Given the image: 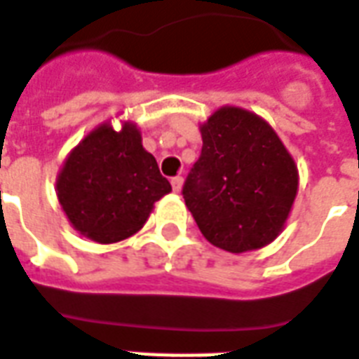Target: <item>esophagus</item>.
<instances>
[{
  "label": "esophagus",
  "mask_w": 359,
  "mask_h": 359,
  "mask_svg": "<svg viewBox=\"0 0 359 359\" xmlns=\"http://www.w3.org/2000/svg\"><path fill=\"white\" fill-rule=\"evenodd\" d=\"M171 184L175 192H180V190H182V184H184V179H182L180 175H177V177H172L171 179Z\"/></svg>",
  "instance_id": "obj_1"
}]
</instances>
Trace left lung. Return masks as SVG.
<instances>
[{
  "mask_svg": "<svg viewBox=\"0 0 359 359\" xmlns=\"http://www.w3.org/2000/svg\"><path fill=\"white\" fill-rule=\"evenodd\" d=\"M201 156L182 196L209 243L255 251L285 228L299 190L293 156L266 119L222 106L200 126Z\"/></svg>",
  "mask_w": 359,
  "mask_h": 359,
  "instance_id": "left-lung-1",
  "label": "left lung"
}]
</instances>
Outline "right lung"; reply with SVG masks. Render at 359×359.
Segmentation results:
<instances>
[{
	"instance_id": "add662e5",
	"label": "right lung",
	"mask_w": 359,
	"mask_h": 359,
	"mask_svg": "<svg viewBox=\"0 0 359 359\" xmlns=\"http://www.w3.org/2000/svg\"><path fill=\"white\" fill-rule=\"evenodd\" d=\"M171 192L158 161L142 146L140 129L123 121L97 126L66 156L57 198L66 219L97 243L127 240L144 226L154 203Z\"/></svg>"
}]
</instances>
